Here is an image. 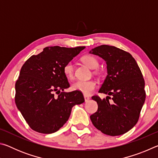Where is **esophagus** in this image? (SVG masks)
<instances>
[{
  "instance_id": "esophagus-1",
  "label": "esophagus",
  "mask_w": 158,
  "mask_h": 158,
  "mask_svg": "<svg viewBox=\"0 0 158 158\" xmlns=\"http://www.w3.org/2000/svg\"><path fill=\"white\" fill-rule=\"evenodd\" d=\"M84 100H85V102H88V101H89V100H90V98H89V96H88V95H84Z\"/></svg>"
}]
</instances>
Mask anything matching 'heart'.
Here are the masks:
<instances>
[{
  "label": "heart",
  "mask_w": 158,
  "mask_h": 158,
  "mask_svg": "<svg viewBox=\"0 0 158 158\" xmlns=\"http://www.w3.org/2000/svg\"><path fill=\"white\" fill-rule=\"evenodd\" d=\"M81 61L85 65L92 69H97L99 66V62L97 58L90 55L84 56L81 58ZM63 72L68 79H73L74 77V65L71 61L67 63L63 67ZM97 87V83L94 80L90 81H77L73 84L72 90L81 92L84 95H89L94 91Z\"/></svg>",
  "instance_id": "obj_1"
}]
</instances>
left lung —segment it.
Instances as JSON below:
<instances>
[{
	"mask_svg": "<svg viewBox=\"0 0 158 158\" xmlns=\"http://www.w3.org/2000/svg\"><path fill=\"white\" fill-rule=\"evenodd\" d=\"M90 53L106 61L107 76L99 93L109 96L97 102L98 111L90 116L94 126L105 135H123L137 124L146 99L145 82L139 67L132 55L114 46L101 45ZM112 96V102L108 100Z\"/></svg>",
	"mask_w": 158,
	"mask_h": 158,
	"instance_id": "left-lung-1",
	"label": "left lung"
}]
</instances>
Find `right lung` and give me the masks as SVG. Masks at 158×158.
Segmentation results:
<instances>
[{
	"label": "right lung",
	"mask_w": 158,
	"mask_h": 158,
	"mask_svg": "<svg viewBox=\"0 0 158 158\" xmlns=\"http://www.w3.org/2000/svg\"><path fill=\"white\" fill-rule=\"evenodd\" d=\"M84 49L47 47L23 65L15 84V103L32 130L56 132L68 120L72 108L84 102L81 92H64L69 84L63 72L64 65Z\"/></svg>",
	"instance_id": "right-lung-1"
}]
</instances>
